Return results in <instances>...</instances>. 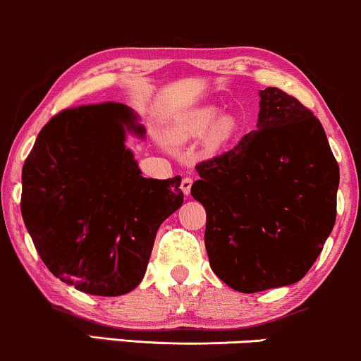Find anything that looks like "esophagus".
<instances>
[{
    "label": "esophagus",
    "instance_id": "obj_1",
    "mask_svg": "<svg viewBox=\"0 0 361 361\" xmlns=\"http://www.w3.org/2000/svg\"><path fill=\"white\" fill-rule=\"evenodd\" d=\"M192 185H193L192 178H190V176L183 178V180H181V185H180L181 192H183L185 195H190V192H192Z\"/></svg>",
    "mask_w": 361,
    "mask_h": 361
}]
</instances>
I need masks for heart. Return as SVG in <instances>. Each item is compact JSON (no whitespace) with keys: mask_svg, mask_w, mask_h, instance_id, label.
I'll use <instances>...</instances> for the list:
<instances>
[{"mask_svg":"<svg viewBox=\"0 0 361 361\" xmlns=\"http://www.w3.org/2000/svg\"><path fill=\"white\" fill-rule=\"evenodd\" d=\"M212 131V142L214 145H222L224 141L233 134L235 124L230 117H222L220 119V111L216 107L207 106L195 109L190 114H186L180 123H176L169 131V139L173 142H185L188 139L198 137L202 134Z\"/></svg>","mask_w":361,"mask_h":361,"instance_id":"obj_1","label":"heart"}]
</instances>
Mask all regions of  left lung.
Wrapping results in <instances>:
<instances>
[{"label":"left lung","mask_w":361,"mask_h":361,"mask_svg":"<svg viewBox=\"0 0 361 361\" xmlns=\"http://www.w3.org/2000/svg\"><path fill=\"white\" fill-rule=\"evenodd\" d=\"M257 129L197 164L210 267L238 293L294 284L336 220L340 168L319 119L276 87L260 90Z\"/></svg>","instance_id":"1"}]
</instances>
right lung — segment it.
I'll list each match as a JSON object with an SVG mask.
<instances>
[{"label": "right lung", "instance_id": "1", "mask_svg": "<svg viewBox=\"0 0 361 361\" xmlns=\"http://www.w3.org/2000/svg\"><path fill=\"white\" fill-rule=\"evenodd\" d=\"M128 134L146 129L119 102L65 109L21 173V215L55 277L94 296H123L146 274L159 225L183 205L181 176L145 178Z\"/></svg>", "mask_w": 361, "mask_h": 361}]
</instances>
